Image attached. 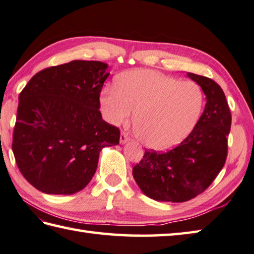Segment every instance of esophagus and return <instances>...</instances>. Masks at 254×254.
I'll return each mask as SVG.
<instances>
[{"label": "esophagus", "mask_w": 254, "mask_h": 254, "mask_svg": "<svg viewBox=\"0 0 254 254\" xmlns=\"http://www.w3.org/2000/svg\"><path fill=\"white\" fill-rule=\"evenodd\" d=\"M128 140H130V136H128V134L126 132H121V135H120V143L124 144L127 143Z\"/></svg>", "instance_id": "1"}]
</instances>
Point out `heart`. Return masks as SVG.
<instances>
[{
    "label": "heart",
    "instance_id": "1",
    "mask_svg": "<svg viewBox=\"0 0 254 254\" xmlns=\"http://www.w3.org/2000/svg\"><path fill=\"white\" fill-rule=\"evenodd\" d=\"M202 104L203 92L198 83L147 69L123 73L117 86L109 84L100 94L101 112L109 123L120 126L135 111L136 137L158 151L177 145L191 132Z\"/></svg>",
    "mask_w": 254,
    "mask_h": 254
}]
</instances>
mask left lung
I'll return each instance as SVG.
<instances>
[{"label": "left lung", "instance_id": "left-lung-1", "mask_svg": "<svg viewBox=\"0 0 254 254\" xmlns=\"http://www.w3.org/2000/svg\"><path fill=\"white\" fill-rule=\"evenodd\" d=\"M206 94L195 127L180 145L165 153L145 150L133 177L147 197L184 202L205 191L226 163L231 112L221 87L210 78L187 72Z\"/></svg>", "mask_w": 254, "mask_h": 254}]
</instances>
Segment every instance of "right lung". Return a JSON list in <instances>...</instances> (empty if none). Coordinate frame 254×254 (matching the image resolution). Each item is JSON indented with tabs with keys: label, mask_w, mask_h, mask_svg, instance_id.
I'll use <instances>...</instances> for the list:
<instances>
[{
	"label": "right lung",
	"mask_w": 254,
	"mask_h": 254,
	"mask_svg": "<svg viewBox=\"0 0 254 254\" xmlns=\"http://www.w3.org/2000/svg\"><path fill=\"white\" fill-rule=\"evenodd\" d=\"M107 68L94 61L49 67L19 93L12 150L19 172L36 190L52 195L83 190L100 151L119 144L120 130L99 110Z\"/></svg>",
	"instance_id": "add662e5"
}]
</instances>
